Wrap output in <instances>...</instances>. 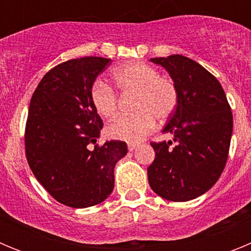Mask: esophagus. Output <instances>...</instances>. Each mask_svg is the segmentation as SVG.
I'll return each mask as SVG.
<instances>
[{
    "label": "esophagus",
    "mask_w": 251,
    "mask_h": 251,
    "mask_svg": "<svg viewBox=\"0 0 251 251\" xmlns=\"http://www.w3.org/2000/svg\"><path fill=\"white\" fill-rule=\"evenodd\" d=\"M137 147H138V145H137V143H128V151H129V152L134 151Z\"/></svg>",
    "instance_id": "34e87169"
}]
</instances>
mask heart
<instances>
[{
  "label": "heart",
  "mask_w": 251,
  "mask_h": 251,
  "mask_svg": "<svg viewBox=\"0 0 251 251\" xmlns=\"http://www.w3.org/2000/svg\"><path fill=\"white\" fill-rule=\"evenodd\" d=\"M115 88L123 94L134 93L132 100L133 114L123 115L108 126L110 138L126 142H139L150 134L158 121H166L174 114L178 104V89L175 81L161 76L150 64L130 63L113 72ZM90 100L95 110L112 118L118 112V95L109 84L97 79L90 88Z\"/></svg>",
  "instance_id": "1"
}]
</instances>
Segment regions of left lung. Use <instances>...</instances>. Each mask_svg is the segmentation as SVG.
I'll list each match as a JSON object with an SVG mask.
<instances>
[{
  "label": "left lung",
  "mask_w": 251,
  "mask_h": 251,
  "mask_svg": "<svg viewBox=\"0 0 251 251\" xmlns=\"http://www.w3.org/2000/svg\"><path fill=\"white\" fill-rule=\"evenodd\" d=\"M178 89V104L163 132L170 142H151L156 158L148 167V182L158 196L183 202L216 183L225 168L232 134V113L216 77L182 55L153 57Z\"/></svg>",
  "instance_id": "left-lung-1"
}]
</instances>
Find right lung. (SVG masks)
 Masks as SVG:
<instances>
[{
  "instance_id": "1",
  "label": "right lung",
  "mask_w": 251,
  "mask_h": 251,
  "mask_svg": "<svg viewBox=\"0 0 251 251\" xmlns=\"http://www.w3.org/2000/svg\"><path fill=\"white\" fill-rule=\"evenodd\" d=\"M109 63L85 56L59 64L44 75L30 101L28 166L46 191L70 207L103 202L114 188L115 163L128 152L122 141L95 145L103 121L90 100V88Z\"/></svg>"
}]
</instances>
